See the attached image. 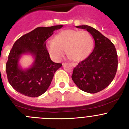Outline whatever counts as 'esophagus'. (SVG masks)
Here are the masks:
<instances>
[{
  "label": "esophagus",
  "mask_w": 129,
  "mask_h": 129,
  "mask_svg": "<svg viewBox=\"0 0 129 129\" xmlns=\"http://www.w3.org/2000/svg\"><path fill=\"white\" fill-rule=\"evenodd\" d=\"M71 64H72V65L74 67H76V66H77V64L75 63V62H72ZM62 65H64V64H62Z\"/></svg>",
  "instance_id": "1"
}]
</instances>
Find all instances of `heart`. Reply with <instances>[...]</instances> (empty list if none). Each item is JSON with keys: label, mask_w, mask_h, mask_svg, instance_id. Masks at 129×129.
<instances>
[{"label": "heart", "mask_w": 129, "mask_h": 129, "mask_svg": "<svg viewBox=\"0 0 129 129\" xmlns=\"http://www.w3.org/2000/svg\"><path fill=\"white\" fill-rule=\"evenodd\" d=\"M46 47L55 61H61L67 52L68 56L74 61H79L86 59L91 53L94 40L86 31L65 29L59 33L54 40L48 41Z\"/></svg>", "instance_id": "b5f03b06"}]
</instances>
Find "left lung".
I'll return each instance as SVG.
<instances>
[{"instance_id":"left-lung-1","label":"left lung","mask_w":129,"mask_h":129,"mask_svg":"<svg viewBox=\"0 0 129 129\" xmlns=\"http://www.w3.org/2000/svg\"><path fill=\"white\" fill-rule=\"evenodd\" d=\"M90 33L95 41L94 50L73 70L72 79L84 92L94 94L110 85L118 69V55L114 45L101 33L87 25L76 26Z\"/></svg>"}]
</instances>
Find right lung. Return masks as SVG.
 I'll use <instances>...</instances> for the list:
<instances>
[{
  "label": "right lung",
  "mask_w": 129,
  "mask_h": 129,
  "mask_svg": "<svg viewBox=\"0 0 129 129\" xmlns=\"http://www.w3.org/2000/svg\"><path fill=\"white\" fill-rule=\"evenodd\" d=\"M62 26L38 27L16 41L6 64L8 81L16 91L26 96L35 98L47 90L55 72L62 64L51 60L46 41L55 30ZM24 54H30L34 58L33 65L27 69H22L19 65V60Z\"/></svg>",
  "instance_id": "1"
}]
</instances>
